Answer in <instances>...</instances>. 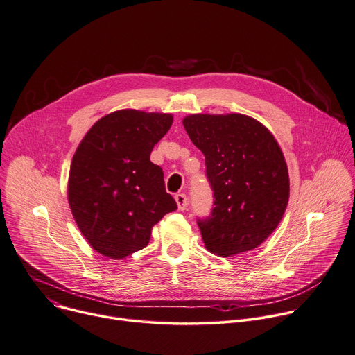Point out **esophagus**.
I'll return each mask as SVG.
<instances>
[{"instance_id":"esophagus-1","label":"esophagus","mask_w":355,"mask_h":355,"mask_svg":"<svg viewBox=\"0 0 355 355\" xmlns=\"http://www.w3.org/2000/svg\"><path fill=\"white\" fill-rule=\"evenodd\" d=\"M175 202H177L180 210H185L187 206H188V198H187L185 193H177L175 195Z\"/></svg>"}]
</instances>
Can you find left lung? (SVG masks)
I'll list each match as a JSON object with an SVG mask.
<instances>
[{"mask_svg": "<svg viewBox=\"0 0 355 355\" xmlns=\"http://www.w3.org/2000/svg\"><path fill=\"white\" fill-rule=\"evenodd\" d=\"M205 155L213 209L196 218L207 251L231 257L261 245L279 225L290 195L288 170L275 137L243 114L184 118Z\"/></svg>", "mask_w": 355, "mask_h": 355, "instance_id": "obj_1", "label": "left lung"}]
</instances>
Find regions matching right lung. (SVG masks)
I'll return each instance as SVG.
<instances>
[{"label": "right lung", "mask_w": 355, "mask_h": 355, "mask_svg": "<svg viewBox=\"0 0 355 355\" xmlns=\"http://www.w3.org/2000/svg\"><path fill=\"white\" fill-rule=\"evenodd\" d=\"M171 114L114 111L98 120L76 149L68 182L73 218L98 254L123 259L149 244L152 227L177 203L163 170L150 162L168 132Z\"/></svg>", "instance_id": "add662e5"}]
</instances>
